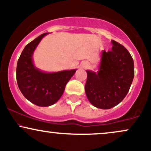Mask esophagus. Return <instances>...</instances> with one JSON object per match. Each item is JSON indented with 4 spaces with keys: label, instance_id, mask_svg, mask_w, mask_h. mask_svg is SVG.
I'll return each mask as SVG.
<instances>
[{
    "label": "esophagus",
    "instance_id": "obj_1",
    "mask_svg": "<svg viewBox=\"0 0 151 151\" xmlns=\"http://www.w3.org/2000/svg\"><path fill=\"white\" fill-rule=\"evenodd\" d=\"M85 66H86V67H88V66H89V64H88V63H86V65H85Z\"/></svg>",
    "mask_w": 151,
    "mask_h": 151
}]
</instances>
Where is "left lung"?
<instances>
[{
    "mask_svg": "<svg viewBox=\"0 0 151 151\" xmlns=\"http://www.w3.org/2000/svg\"><path fill=\"white\" fill-rule=\"evenodd\" d=\"M111 51L102 52L97 73L86 71L85 92L93 106L109 109L125 98L134 77V65L131 54L120 43L111 40Z\"/></svg>",
    "mask_w": 151,
    "mask_h": 151,
    "instance_id": "obj_1",
    "label": "left lung"
}]
</instances>
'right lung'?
<instances>
[{
  "label": "right lung",
  "instance_id": "right-lung-1",
  "mask_svg": "<svg viewBox=\"0 0 151 151\" xmlns=\"http://www.w3.org/2000/svg\"><path fill=\"white\" fill-rule=\"evenodd\" d=\"M43 33L27 45L18 59L16 69L18 86L23 96L34 104L49 106L60 99L66 84L76 70L45 73L35 67L32 55L45 35Z\"/></svg>",
  "mask_w": 151,
  "mask_h": 151
}]
</instances>
